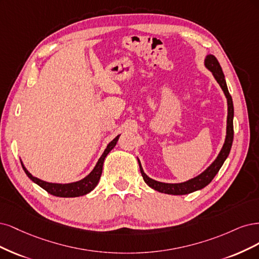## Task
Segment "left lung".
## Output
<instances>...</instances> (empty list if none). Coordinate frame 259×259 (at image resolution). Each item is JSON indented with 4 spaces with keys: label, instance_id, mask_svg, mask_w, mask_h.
<instances>
[{
    "label": "left lung",
    "instance_id": "obj_1",
    "mask_svg": "<svg viewBox=\"0 0 259 259\" xmlns=\"http://www.w3.org/2000/svg\"><path fill=\"white\" fill-rule=\"evenodd\" d=\"M204 64L206 68L210 70L213 74V76L215 77L216 81L219 82L221 88L223 89L225 96L227 98V103H228V116H227V132H226V139H225V143L223 145L222 151L220 152L218 158L214 160V162L208 166V168L202 172L198 177L191 179L187 182L184 183H179V184H169V183H161V182H157L151 178H148L147 175L144 173L143 169H142V165L140 160L139 165H140V171L142 177L144 179V182L146 184L152 187L153 189L159 191V193L163 194H168V195H187L190 193H194L196 190L202 189L206 185H208L211 183V181L214 179V177L220 169L222 168V165L224 161L226 160V158L228 157L231 145H232V141H233V103H232V98L229 94L226 80H225V75L223 73L222 66L218 59L213 56V55H207Z\"/></svg>",
    "mask_w": 259,
    "mask_h": 259
}]
</instances>
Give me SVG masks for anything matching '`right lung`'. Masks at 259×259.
<instances>
[{
  "instance_id": "add662e5",
  "label": "right lung",
  "mask_w": 259,
  "mask_h": 259,
  "mask_svg": "<svg viewBox=\"0 0 259 259\" xmlns=\"http://www.w3.org/2000/svg\"><path fill=\"white\" fill-rule=\"evenodd\" d=\"M119 139V136L116 137L111 143H108V145L106 146L104 153L102 154V156L100 157V159L98 160L96 166L94 168V170L91 171L85 179H82L78 182L75 183H70V184H56V183H48L45 181H41L33 175L24 168V165L21 162L22 168L26 172V174L28 175V178L37 184L38 186H40L43 189H45L47 193H49L53 196L56 197H63V198H72V197H79V196H84L88 193H90L99 183L100 178H101L102 174V169H103V162L105 157L107 156V154L110 153L112 149L115 147L116 143Z\"/></svg>"
}]
</instances>
